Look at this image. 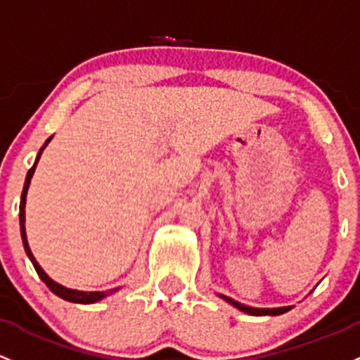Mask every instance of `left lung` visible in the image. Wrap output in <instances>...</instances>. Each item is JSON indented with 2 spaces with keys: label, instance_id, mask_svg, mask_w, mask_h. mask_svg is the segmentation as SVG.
Returning <instances> with one entry per match:
<instances>
[{
  "label": "left lung",
  "instance_id": "1",
  "mask_svg": "<svg viewBox=\"0 0 360 360\" xmlns=\"http://www.w3.org/2000/svg\"><path fill=\"white\" fill-rule=\"evenodd\" d=\"M221 297L224 298L226 302H229V304L233 305V307L240 309L241 312H247V314H250V316H279V314L288 312V310L291 309V307H278V309H253V307H247V305L240 304V302L233 300V298L224 297V295H221Z\"/></svg>",
  "mask_w": 360,
  "mask_h": 360
}]
</instances>
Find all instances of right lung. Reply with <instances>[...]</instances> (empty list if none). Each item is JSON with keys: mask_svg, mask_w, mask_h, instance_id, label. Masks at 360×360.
Returning a JSON list of instances; mask_svg holds the SVG:
<instances>
[{"mask_svg": "<svg viewBox=\"0 0 360 360\" xmlns=\"http://www.w3.org/2000/svg\"><path fill=\"white\" fill-rule=\"evenodd\" d=\"M51 141V138L48 139L46 143H44V146L41 148V151H43L44 148H46L48 143ZM39 151V155H41ZM39 155H37L36 162H34L32 167L29 169L27 172V177H25V183H24V190H22V198H20V214H18V217H20V234H22V243H24V248H25V253H27V257L30 259V262H32L34 269H36L37 276H39L41 279H43V283H46V286L50 288L53 293L56 295V297L63 298V300H69V302H74V304H94V302L101 300V298L108 297V295H112L113 291L115 290H108V291H77V290H70V288H65V286L58 285V283H55L53 279L50 278V276L46 274L43 269L39 267V264L36 262V259H34L32 252H30L29 248V243H27V238H25V196H27V190H29V184H30V177H32L34 170H36V165H37V160H39Z\"/></svg>", "mask_w": 360, "mask_h": 360, "instance_id": "add662e5", "label": "right lung"}]
</instances>
